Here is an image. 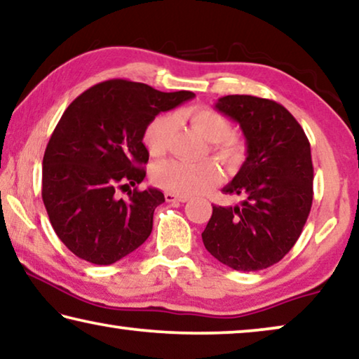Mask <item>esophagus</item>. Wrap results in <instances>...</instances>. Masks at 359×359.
Wrapping results in <instances>:
<instances>
[{
	"mask_svg": "<svg viewBox=\"0 0 359 359\" xmlns=\"http://www.w3.org/2000/svg\"><path fill=\"white\" fill-rule=\"evenodd\" d=\"M164 198H165V201H169V203H185V201H189V196H182V195H175V194H165L164 195Z\"/></svg>",
	"mask_w": 359,
	"mask_h": 359,
	"instance_id": "34e87169",
	"label": "esophagus"
}]
</instances>
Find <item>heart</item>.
<instances>
[{"label":"heart","mask_w":359,"mask_h":359,"mask_svg":"<svg viewBox=\"0 0 359 359\" xmlns=\"http://www.w3.org/2000/svg\"><path fill=\"white\" fill-rule=\"evenodd\" d=\"M190 126L210 142V151L229 170L238 169L247 156V145L242 138L232 135V124L222 112L206 106H198L184 112ZM174 114L154 117L145 128L143 143L151 156H161L168 151L170 138L175 130ZM151 179L159 189L175 195H198L212 189L222 179L221 169L212 161L187 164L177 159H165L153 165Z\"/></svg>","instance_id":"obj_1"}]
</instances>
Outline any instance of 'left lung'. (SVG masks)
Wrapping results in <instances>:
<instances>
[{
  "label": "left lung",
  "instance_id": "obj_1",
  "mask_svg": "<svg viewBox=\"0 0 359 359\" xmlns=\"http://www.w3.org/2000/svg\"><path fill=\"white\" fill-rule=\"evenodd\" d=\"M216 109L242 128L247 159L222 190L242 201L212 206L203 243L235 271L266 269L292 250L311 211V147L295 117L272 100L227 95Z\"/></svg>",
  "mask_w": 359,
  "mask_h": 359
}]
</instances>
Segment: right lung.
<instances>
[{"label":"right lung","instance_id":"add662e5","mask_svg":"<svg viewBox=\"0 0 359 359\" xmlns=\"http://www.w3.org/2000/svg\"><path fill=\"white\" fill-rule=\"evenodd\" d=\"M194 96L114 79L67 106L43 156L41 196L53 229L74 255L108 266L149 237L164 195L137 189L149 156L143 133L159 112ZM119 191L129 198H121Z\"/></svg>","mask_w":359,"mask_h":359}]
</instances>
